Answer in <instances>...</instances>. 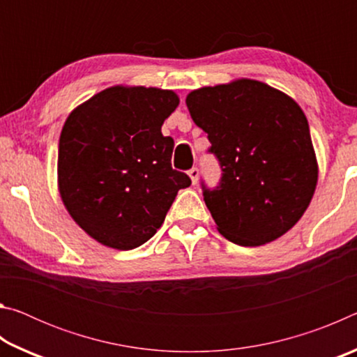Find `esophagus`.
<instances>
[{"label":"esophagus","instance_id":"obj_1","mask_svg":"<svg viewBox=\"0 0 357 357\" xmlns=\"http://www.w3.org/2000/svg\"><path fill=\"white\" fill-rule=\"evenodd\" d=\"M189 178H190V181H192V184H197V181H198V168H190L189 170Z\"/></svg>","mask_w":357,"mask_h":357}]
</instances>
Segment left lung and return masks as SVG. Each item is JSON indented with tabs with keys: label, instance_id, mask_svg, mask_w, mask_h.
Listing matches in <instances>:
<instances>
[{
	"label": "left lung",
	"instance_id": "obj_1",
	"mask_svg": "<svg viewBox=\"0 0 357 357\" xmlns=\"http://www.w3.org/2000/svg\"><path fill=\"white\" fill-rule=\"evenodd\" d=\"M185 104L220 162V184L214 190L203 185V195L222 236L255 247L291 229L318 183L302 108L252 78L193 89Z\"/></svg>",
	"mask_w": 357,
	"mask_h": 357
}]
</instances>
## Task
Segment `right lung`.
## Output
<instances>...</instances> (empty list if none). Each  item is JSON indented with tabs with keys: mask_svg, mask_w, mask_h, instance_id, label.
Listing matches in <instances>:
<instances>
[{
	"mask_svg": "<svg viewBox=\"0 0 357 357\" xmlns=\"http://www.w3.org/2000/svg\"><path fill=\"white\" fill-rule=\"evenodd\" d=\"M179 105L172 89L116 84L70 112L58 149V190L84 233L132 250L162 227L179 189L174 142L162 124Z\"/></svg>",
	"mask_w": 357,
	"mask_h": 357,
	"instance_id": "obj_1",
	"label": "right lung"
}]
</instances>
